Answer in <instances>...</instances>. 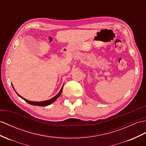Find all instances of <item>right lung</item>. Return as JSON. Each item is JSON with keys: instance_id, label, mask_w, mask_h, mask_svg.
Instances as JSON below:
<instances>
[{"instance_id": "obj_1", "label": "right lung", "mask_w": 146, "mask_h": 146, "mask_svg": "<svg viewBox=\"0 0 146 146\" xmlns=\"http://www.w3.org/2000/svg\"><path fill=\"white\" fill-rule=\"evenodd\" d=\"M63 86H62V88H61L60 91V92L58 93V94L56 95L55 97H54L53 98H52L49 100H45V101H42V102H33V101H30V100H28L27 99H26L23 98H22V97L21 96H20L19 94H18V93L17 92V94H18V96L20 97L21 98L23 99L24 100H25L26 102H28V104H31V105H33V106H41V107H43V106H48L50 105V104H51L52 103H53L54 101H55L56 100H57V99L58 98V97L61 95L62 94V90H63ZM14 89V88H13ZM15 90V89H14Z\"/></svg>"}]
</instances>
